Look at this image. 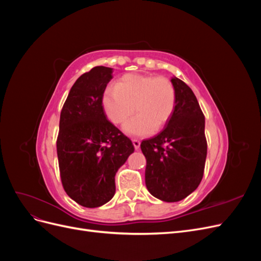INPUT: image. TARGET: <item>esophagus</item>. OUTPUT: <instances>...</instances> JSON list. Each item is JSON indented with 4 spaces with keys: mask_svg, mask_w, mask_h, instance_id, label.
<instances>
[{
    "mask_svg": "<svg viewBox=\"0 0 261 261\" xmlns=\"http://www.w3.org/2000/svg\"><path fill=\"white\" fill-rule=\"evenodd\" d=\"M132 141H133V145H134V147H135V149L138 150L140 148V141L138 139H133Z\"/></svg>",
    "mask_w": 261,
    "mask_h": 261,
    "instance_id": "obj_1",
    "label": "esophagus"
}]
</instances>
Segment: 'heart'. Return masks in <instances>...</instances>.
<instances>
[{
    "label": "heart",
    "instance_id": "obj_1",
    "mask_svg": "<svg viewBox=\"0 0 261 261\" xmlns=\"http://www.w3.org/2000/svg\"><path fill=\"white\" fill-rule=\"evenodd\" d=\"M105 112L114 125L122 126L134 114L136 117L125 126L130 136H148L160 132L169 123L176 105L175 88L165 77L126 74L108 88L102 98Z\"/></svg>",
    "mask_w": 261,
    "mask_h": 261
}]
</instances>
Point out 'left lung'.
<instances>
[{"label": "left lung", "instance_id": "left-lung-1", "mask_svg": "<svg viewBox=\"0 0 261 261\" xmlns=\"http://www.w3.org/2000/svg\"><path fill=\"white\" fill-rule=\"evenodd\" d=\"M176 105L171 120L156 136L141 141L146 156V186L155 198L175 202L192 194L203 176L207 156L204 116L193 90L172 77Z\"/></svg>", "mask_w": 261, "mask_h": 261}]
</instances>
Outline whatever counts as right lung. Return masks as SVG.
Returning a JSON list of instances; mask_svg holds the SVG:
<instances>
[{
	"mask_svg": "<svg viewBox=\"0 0 261 261\" xmlns=\"http://www.w3.org/2000/svg\"><path fill=\"white\" fill-rule=\"evenodd\" d=\"M113 68L96 66L69 90L61 111L58 159L66 194L86 208H97L115 194L117 170L134 152L132 140L108 121L102 98Z\"/></svg>",
	"mask_w": 261,
	"mask_h": 261,
	"instance_id": "1",
	"label": "right lung"
}]
</instances>
